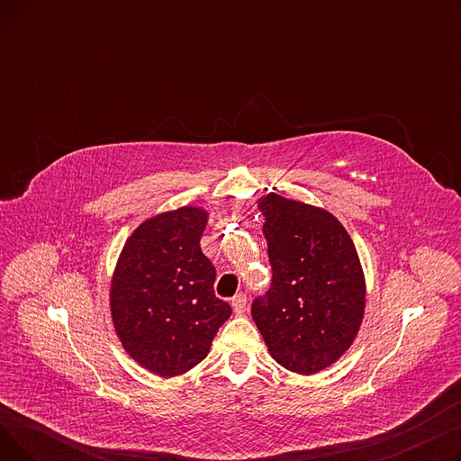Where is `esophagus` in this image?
<instances>
[{"mask_svg":"<svg viewBox=\"0 0 461 461\" xmlns=\"http://www.w3.org/2000/svg\"><path fill=\"white\" fill-rule=\"evenodd\" d=\"M231 308H233V312L235 313H245V310H247V295H243V294H239V295H235L233 299H231Z\"/></svg>","mask_w":461,"mask_h":461,"instance_id":"34e87169","label":"esophagus"}]
</instances>
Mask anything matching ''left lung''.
I'll return each mask as SVG.
<instances>
[{
  "mask_svg": "<svg viewBox=\"0 0 461 461\" xmlns=\"http://www.w3.org/2000/svg\"><path fill=\"white\" fill-rule=\"evenodd\" d=\"M273 267L252 318L271 357L289 372L318 374L355 342L366 280L346 228L329 211L269 192L258 200Z\"/></svg>",
  "mask_w": 461,
  "mask_h": 461,
  "instance_id": "left-lung-1",
  "label": "left lung"
}]
</instances>
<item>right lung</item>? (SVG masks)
Returning a JSON list of instances; mask_svg holds the SVG:
<instances>
[{
	"label": "right lung",
	"mask_w": 461,
	"mask_h": 461,
	"mask_svg": "<svg viewBox=\"0 0 461 461\" xmlns=\"http://www.w3.org/2000/svg\"><path fill=\"white\" fill-rule=\"evenodd\" d=\"M209 212L185 205L141 222L119 254L110 312L121 346L145 370L176 377L207 357L231 316L214 295L216 271L200 249Z\"/></svg>",
	"instance_id": "add662e5"
}]
</instances>
